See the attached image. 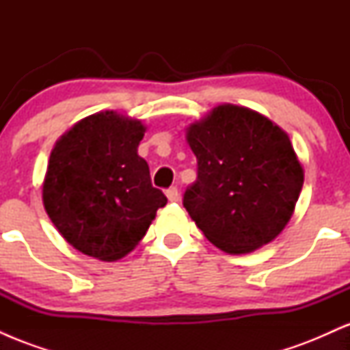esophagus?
<instances>
[{
    "label": "esophagus",
    "mask_w": 350,
    "mask_h": 350,
    "mask_svg": "<svg viewBox=\"0 0 350 350\" xmlns=\"http://www.w3.org/2000/svg\"><path fill=\"white\" fill-rule=\"evenodd\" d=\"M166 198L171 200V202H176V200L179 199V191H178V187H170L166 191Z\"/></svg>",
    "instance_id": "1"
}]
</instances>
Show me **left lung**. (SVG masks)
Here are the masks:
<instances>
[{
  "label": "left lung",
  "instance_id": "obj_1",
  "mask_svg": "<svg viewBox=\"0 0 350 350\" xmlns=\"http://www.w3.org/2000/svg\"><path fill=\"white\" fill-rule=\"evenodd\" d=\"M186 138L198 179L183 204L208 242L240 255L275 240L304 183L286 131L258 111L226 103L192 123Z\"/></svg>",
  "mask_w": 350,
  "mask_h": 350
}]
</instances>
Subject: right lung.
I'll list each match as a JSON object with an SVG mask.
<instances>
[{
  "label": "right lung",
  "instance_id": "obj_1",
  "mask_svg": "<svg viewBox=\"0 0 350 350\" xmlns=\"http://www.w3.org/2000/svg\"><path fill=\"white\" fill-rule=\"evenodd\" d=\"M146 126L116 111L80 120L51 151L42 202L59 234L83 255L115 262L143 239L167 199L138 154Z\"/></svg>",
  "mask_w": 350,
  "mask_h": 350
}]
</instances>
